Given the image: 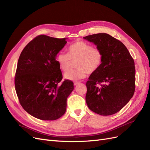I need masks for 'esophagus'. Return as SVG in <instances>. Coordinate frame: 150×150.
Here are the masks:
<instances>
[{
  "mask_svg": "<svg viewBox=\"0 0 150 150\" xmlns=\"http://www.w3.org/2000/svg\"><path fill=\"white\" fill-rule=\"evenodd\" d=\"M79 83H80L79 81H75V82H74V86H76L77 84H79Z\"/></svg>",
  "mask_w": 150,
  "mask_h": 150,
  "instance_id": "obj_1",
  "label": "esophagus"
}]
</instances>
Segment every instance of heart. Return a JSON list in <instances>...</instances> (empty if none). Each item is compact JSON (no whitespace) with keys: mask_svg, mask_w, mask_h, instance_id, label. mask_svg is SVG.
Masks as SVG:
<instances>
[{"mask_svg":"<svg viewBox=\"0 0 150 150\" xmlns=\"http://www.w3.org/2000/svg\"><path fill=\"white\" fill-rule=\"evenodd\" d=\"M103 59V54L100 49L83 40H77L68 47L67 53L59 52L56 56L59 67L64 72L69 70L72 61H77V69L66 72L64 76L71 81L83 79L87 73H94L100 67Z\"/></svg>","mask_w":150,"mask_h":150,"instance_id":"heart-1","label":"heart"}]
</instances>
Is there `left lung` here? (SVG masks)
<instances>
[{"instance_id":"left-lung-1","label":"left lung","mask_w":150,"mask_h":150,"mask_svg":"<svg viewBox=\"0 0 150 150\" xmlns=\"http://www.w3.org/2000/svg\"><path fill=\"white\" fill-rule=\"evenodd\" d=\"M103 54L100 67L86 82V101L92 111L103 116L120 111L135 91L133 58L120 40L106 33L87 35Z\"/></svg>"}]
</instances>
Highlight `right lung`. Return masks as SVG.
Wrapping results in <instances>:
<instances>
[{
    "mask_svg": "<svg viewBox=\"0 0 150 150\" xmlns=\"http://www.w3.org/2000/svg\"><path fill=\"white\" fill-rule=\"evenodd\" d=\"M67 43L66 38L39 35L22 50L14 79L19 101L29 114L41 120H56L64 114L67 98L74 89L62 79L56 60Z\"/></svg>",
    "mask_w": 150,
    "mask_h": 150,
    "instance_id": "obj_1",
    "label": "right lung"
}]
</instances>
